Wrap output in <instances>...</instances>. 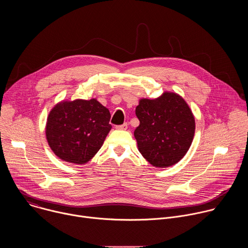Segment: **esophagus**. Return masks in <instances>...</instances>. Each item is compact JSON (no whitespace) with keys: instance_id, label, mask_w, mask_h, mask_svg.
<instances>
[{"instance_id":"1","label":"esophagus","mask_w":248,"mask_h":248,"mask_svg":"<svg viewBox=\"0 0 248 248\" xmlns=\"http://www.w3.org/2000/svg\"><path fill=\"white\" fill-rule=\"evenodd\" d=\"M127 127H128L127 123H124V124H121V125H117V126H116L117 129H122V130H125V129H127Z\"/></svg>"}]
</instances>
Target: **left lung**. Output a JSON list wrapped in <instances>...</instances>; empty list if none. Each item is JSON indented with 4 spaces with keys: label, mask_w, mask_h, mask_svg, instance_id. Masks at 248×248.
I'll list each match as a JSON object with an SVG mask.
<instances>
[{
    "label": "left lung",
    "mask_w": 248,
    "mask_h": 248,
    "mask_svg": "<svg viewBox=\"0 0 248 248\" xmlns=\"http://www.w3.org/2000/svg\"><path fill=\"white\" fill-rule=\"evenodd\" d=\"M140 124L134 130L139 152L154 167L178 163L189 149L195 121L186 101L174 93L141 99L135 109Z\"/></svg>",
    "instance_id": "1"
}]
</instances>
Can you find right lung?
<instances>
[{"instance_id": "add662e5", "label": "right lung", "mask_w": 248, "mask_h": 248, "mask_svg": "<svg viewBox=\"0 0 248 248\" xmlns=\"http://www.w3.org/2000/svg\"><path fill=\"white\" fill-rule=\"evenodd\" d=\"M110 119L109 110L95 99L59 103L47 120L48 143L60 159L84 164L103 145Z\"/></svg>"}]
</instances>
